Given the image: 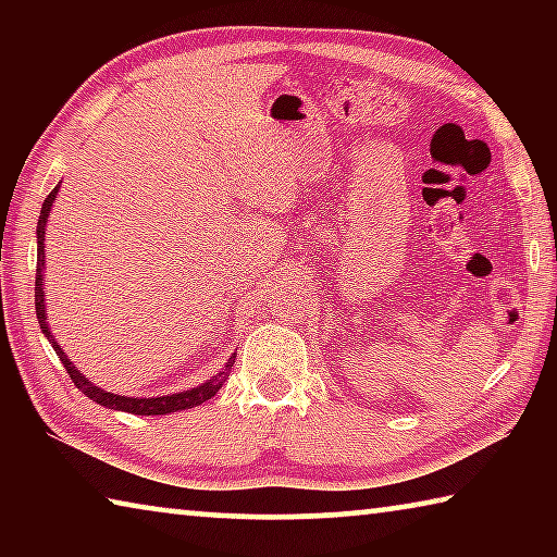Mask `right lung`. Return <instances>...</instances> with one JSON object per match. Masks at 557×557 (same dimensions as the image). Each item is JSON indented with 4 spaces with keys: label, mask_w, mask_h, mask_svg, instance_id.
Wrapping results in <instances>:
<instances>
[{
    "label": "right lung",
    "mask_w": 557,
    "mask_h": 557,
    "mask_svg": "<svg viewBox=\"0 0 557 557\" xmlns=\"http://www.w3.org/2000/svg\"><path fill=\"white\" fill-rule=\"evenodd\" d=\"M59 188L61 182L55 184L53 191L46 196V201L41 206V215H39V225H36V319H39V326L44 336L49 338L55 356L61 358L63 369L69 371L71 381L78 385L81 393H86L90 400H96L102 408H110V410H122V412H132V414H169V412H178V410H188V408H196V405H201L203 400H211L215 393L223 388L225 379H228L231 373V366L235 363V354L228 358V363L223 366V369L211 375L209 381L196 385V388H188V391H178V393H169V395H152V398H135V395H117V393H108L106 388H98L96 383L88 381L86 375H83L78 369H75V363L71 361L69 356H65L63 348L55 342L49 322H46V287H44V260H46V223H49V215H51V206L55 201V196H59Z\"/></svg>",
    "instance_id": "1"
}]
</instances>
